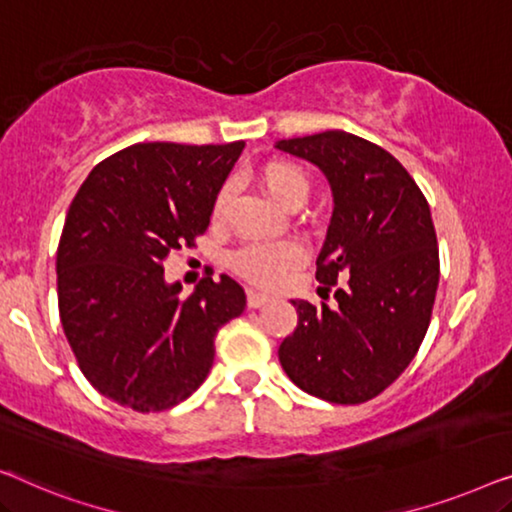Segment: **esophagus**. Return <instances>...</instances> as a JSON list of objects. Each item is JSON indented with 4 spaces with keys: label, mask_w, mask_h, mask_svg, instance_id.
<instances>
[{
    "label": "esophagus",
    "mask_w": 512,
    "mask_h": 512,
    "mask_svg": "<svg viewBox=\"0 0 512 512\" xmlns=\"http://www.w3.org/2000/svg\"><path fill=\"white\" fill-rule=\"evenodd\" d=\"M269 301H271L269 294H264V292H255V290H250V292H248V308H259V306L269 304Z\"/></svg>",
    "instance_id": "34e87169"
}]
</instances>
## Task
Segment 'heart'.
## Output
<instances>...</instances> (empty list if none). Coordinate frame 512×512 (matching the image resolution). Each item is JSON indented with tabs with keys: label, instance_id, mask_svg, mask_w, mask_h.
Returning <instances> with one entry per match:
<instances>
[{
	"label": "heart",
	"instance_id": "b5f03b06",
	"mask_svg": "<svg viewBox=\"0 0 512 512\" xmlns=\"http://www.w3.org/2000/svg\"><path fill=\"white\" fill-rule=\"evenodd\" d=\"M259 185L266 197L276 201L285 211L304 206L311 192L308 176L292 162H269L259 171ZM232 197V187L225 185L213 201V218L218 220ZM304 262V250L297 243H269V246H248L234 255L232 264L236 273L255 285H278L287 278V273L297 269Z\"/></svg>",
	"mask_w": 512,
	"mask_h": 512
}]
</instances>
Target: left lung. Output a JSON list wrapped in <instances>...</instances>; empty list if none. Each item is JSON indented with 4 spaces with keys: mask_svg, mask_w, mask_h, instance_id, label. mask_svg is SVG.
<instances>
[{
    "mask_svg": "<svg viewBox=\"0 0 512 512\" xmlns=\"http://www.w3.org/2000/svg\"><path fill=\"white\" fill-rule=\"evenodd\" d=\"M278 150L325 174L334 213L315 278L336 306L292 299L297 329L278 359L301 390L329 403L378 397L413 362L438 287L427 199L397 157L343 129L283 139Z\"/></svg>",
    "mask_w": 512,
    "mask_h": 512,
    "instance_id": "8db88e82",
    "label": "left lung"
}]
</instances>
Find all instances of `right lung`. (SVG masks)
<instances>
[{"instance_id":"obj_1","label":"right lung","mask_w":512,"mask_h":512,"mask_svg":"<svg viewBox=\"0 0 512 512\" xmlns=\"http://www.w3.org/2000/svg\"><path fill=\"white\" fill-rule=\"evenodd\" d=\"M246 143H134L99 162L71 201L57 246L64 336L99 394L139 413L167 410L204 383L215 334L246 308L229 276L190 297L164 259L194 246Z\"/></svg>"}]
</instances>
